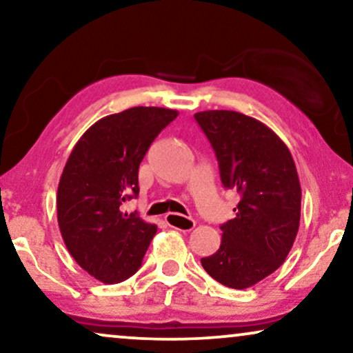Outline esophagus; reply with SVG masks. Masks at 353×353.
Wrapping results in <instances>:
<instances>
[{"label":"esophagus","mask_w":353,"mask_h":353,"mask_svg":"<svg viewBox=\"0 0 353 353\" xmlns=\"http://www.w3.org/2000/svg\"><path fill=\"white\" fill-rule=\"evenodd\" d=\"M165 221L170 228L181 230V231H191L196 226L194 220L188 219V216H183L180 214H167Z\"/></svg>","instance_id":"obj_1"}]
</instances>
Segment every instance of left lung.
Here are the masks:
<instances>
[{
	"label": "left lung",
	"mask_w": 353,
	"mask_h": 353,
	"mask_svg": "<svg viewBox=\"0 0 353 353\" xmlns=\"http://www.w3.org/2000/svg\"><path fill=\"white\" fill-rule=\"evenodd\" d=\"M194 119L214 148L221 183L241 196L234 219L220 226V249L201 263L226 288H250L281 267L297 236L296 163L281 138L249 115L204 110Z\"/></svg>",
	"instance_id": "left-lung-1"
}]
</instances>
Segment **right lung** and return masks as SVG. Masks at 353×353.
I'll list each match as a JSON object with an SVG mask.
<instances>
[{
    "label": "right lung",
    "mask_w": 353,
    "mask_h": 353,
    "mask_svg": "<svg viewBox=\"0 0 353 353\" xmlns=\"http://www.w3.org/2000/svg\"><path fill=\"white\" fill-rule=\"evenodd\" d=\"M163 108H132L86 130L57 188V223L65 248L91 276L115 284L133 276L157 226L123 212L137 197L138 168L157 134L176 119Z\"/></svg>",
    "instance_id": "right-lung-1"
}]
</instances>
